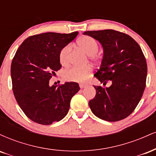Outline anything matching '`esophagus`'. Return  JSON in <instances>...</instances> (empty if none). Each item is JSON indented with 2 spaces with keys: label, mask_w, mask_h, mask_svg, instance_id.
<instances>
[{
  "label": "esophagus",
  "mask_w": 156,
  "mask_h": 156,
  "mask_svg": "<svg viewBox=\"0 0 156 156\" xmlns=\"http://www.w3.org/2000/svg\"><path fill=\"white\" fill-rule=\"evenodd\" d=\"M79 87H80V89H83V88H85L86 87H87V85H86V84H80Z\"/></svg>",
  "instance_id": "34e87169"
}]
</instances>
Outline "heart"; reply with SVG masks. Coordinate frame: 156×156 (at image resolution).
<instances>
[{"mask_svg":"<svg viewBox=\"0 0 156 156\" xmlns=\"http://www.w3.org/2000/svg\"><path fill=\"white\" fill-rule=\"evenodd\" d=\"M78 46L89 55L91 59H94V55L99 50L97 41L89 36L82 37L78 41ZM71 53V45L67 44L61 50L59 53V61L62 65L66 66L69 62V58ZM92 73V68L89 67H72L64 72V79L73 82L85 81Z\"/></svg>","mask_w":156,"mask_h":156,"instance_id":"1","label":"heart"}]
</instances>
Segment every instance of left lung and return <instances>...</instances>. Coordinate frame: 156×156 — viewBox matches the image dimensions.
<instances>
[{"instance_id": "8db88e82", "label": "left lung", "mask_w": 156, "mask_h": 156, "mask_svg": "<svg viewBox=\"0 0 156 156\" xmlns=\"http://www.w3.org/2000/svg\"><path fill=\"white\" fill-rule=\"evenodd\" d=\"M101 44L103 56L94 76L111 87L94 86L96 95L89 102L100 119L116 122L125 119L139 104L146 86L147 66L140 46L126 34L112 29L83 32Z\"/></svg>"}]
</instances>
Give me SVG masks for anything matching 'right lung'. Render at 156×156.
I'll return each instance as SVG.
<instances>
[{"mask_svg": "<svg viewBox=\"0 0 156 156\" xmlns=\"http://www.w3.org/2000/svg\"><path fill=\"white\" fill-rule=\"evenodd\" d=\"M78 32L40 34L28 37L16 52L11 65L12 89L25 114L35 122L51 125L67 114L72 98L79 91L76 82L50 86L62 67L59 53Z\"/></svg>", "mask_w": 156, "mask_h": 156, "instance_id": "obj_1", "label": "right lung"}]
</instances>
